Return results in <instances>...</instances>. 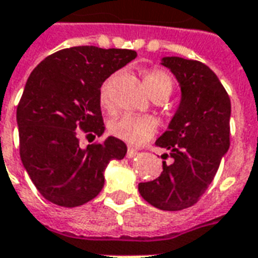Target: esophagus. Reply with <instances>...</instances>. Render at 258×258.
Segmentation results:
<instances>
[{
    "label": "esophagus",
    "instance_id": "34e87169",
    "mask_svg": "<svg viewBox=\"0 0 258 258\" xmlns=\"http://www.w3.org/2000/svg\"><path fill=\"white\" fill-rule=\"evenodd\" d=\"M138 153H139V150H137V149L131 148V146H130L128 150H127V157L133 158V157H135V156H137Z\"/></svg>",
    "mask_w": 258,
    "mask_h": 258
}]
</instances>
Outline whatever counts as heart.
<instances>
[{
    "mask_svg": "<svg viewBox=\"0 0 258 258\" xmlns=\"http://www.w3.org/2000/svg\"><path fill=\"white\" fill-rule=\"evenodd\" d=\"M145 85L152 97L161 93L169 94L172 90L171 78L161 70H150L145 75ZM100 105L104 110L113 109L110 100L109 82H105L100 89ZM157 120L152 116H139V114H123L116 117L109 123L108 128L114 138L124 141L130 145H142L152 138L157 131Z\"/></svg>",
    "mask_w": 258,
    "mask_h": 258,
    "instance_id": "obj_1",
    "label": "heart"
}]
</instances>
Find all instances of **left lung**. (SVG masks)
<instances>
[{"label":"left lung","instance_id":"obj_1","mask_svg":"<svg viewBox=\"0 0 258 258\" xmlns=\"http://www.w3.org/2000/svg\"><path fill=\"white\" fill-rule=\"evenodd\" d=\"M161 64L171 70L182 91L168 130L156 141L173 163L163 161L161 175L139 183L138 190L161 211H182L207 191L228 152L231 101L216 74L200 61L163 57Z\"/></svg>","mask_w":258,"mask_h":258}]
</instances>
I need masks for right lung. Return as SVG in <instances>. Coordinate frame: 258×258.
Here are the masks:
<instances>
[{
  "label": "right lung",
  "instance_id": "add662e5",
  "mask_svg": "<svg viewBox=\"0 0 258 258\" xmlns=\"http://www.w3.org/2000/svg\"><path fill=\"white\" fill-rule=\"evenodd\" d=\"M135 57L127 49L74 46L31 72L16 112L20 158L47 201L66 208L91 201L104 187L110 160L125 156L127 146L114 137L82 149L76 130L104 134L101 86Z\"/></svg>",
  "mask_w": 258,
  "mask_h": 258
}]
</instances>
